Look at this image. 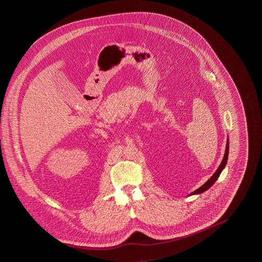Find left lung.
<instances>
[{"label": "left lung", "instance_id": "1", "mask_svg": "<svg viewBox=\"0 0 262 262\" xmlns=\"http://www.w3.org/2000/svg\"><path fill=\"white\" fill-rule=\"evenodd\" d=\"M228 152H229V140H227V146H226V151H225L224 154V158H223V160H222V162L220 164V166H219V168L217 169V171L213 174L211 178L203 185V186H201L200 188H198L196 190H194L191 194H196V193H201V192H203V191H205V190H207L209 187L213 186V184L216 182V180L219 178V176L221 174V172H222V170L224 169L225 166H226V163H227V159H228Z\"/></svg>", "mask_w": 262, "mask_h": 262}]
</instances>
